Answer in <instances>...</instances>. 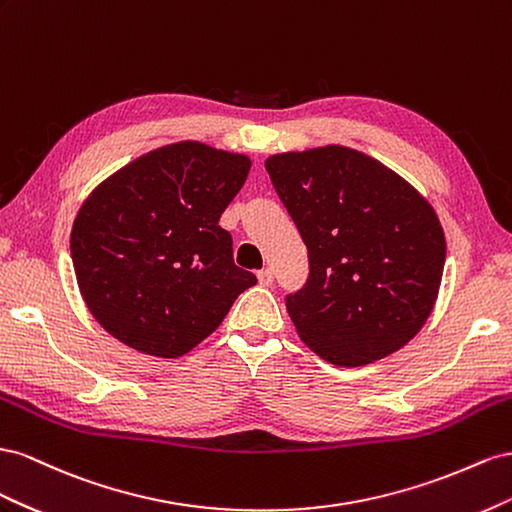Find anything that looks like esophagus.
I'll return each mask as SVG.
<instances>
[{
	"label": "esophagus",
	"instance_id": "34e87169",
	"mask_svg": "<svg viewBox=\"0 0 512 512\" xmlns=\"http://www.w3.org/2000/svg\"><path fill=\"white\" fill-rule=\"evenodd\" d=\"M257 279H259V285L268 287V285H272V283H274V272H272L270 268L259 270V272H257Z\"/></svg>",
	"mask_w": 512,
	"mask_h": 512
}]
</instances>
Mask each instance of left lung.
<instances>
[{"mask_svg": "<svg viewBox=\"0 0 512 512\" xmlns=\"http://www.w3.org/2000/svg\"><path fill=\"white\" fill-rule=\"evenodd\" d=\"M266 171L309 251V279L285 300L300 339L337 367H364L410 343L446 261L431 203L343 145L274 154Z\"/></svg>", "mask_w": 512, "mask_h": 512, "instance_id": "left-lung-1", "label": "left lung"}]
</instances>
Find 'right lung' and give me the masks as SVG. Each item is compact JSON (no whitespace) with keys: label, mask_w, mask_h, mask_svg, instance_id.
<instances>
[{"label":"right lung","mask_w":512,"mask_h":512,"mask_svg":"<svg viewBox=\"0 0 512 512\" xmlns=\"http://www.w3.org/2000/svg\"><path fill=\"white\" fill-rule=\"evenodd\" d=\"M251 158L178 141L135 158L83 201L70 231L79 291L98 324L141 354L180 358L257 283L218 221Z\"/></svg>","instance_id":"obj_1"}]
</instances>
